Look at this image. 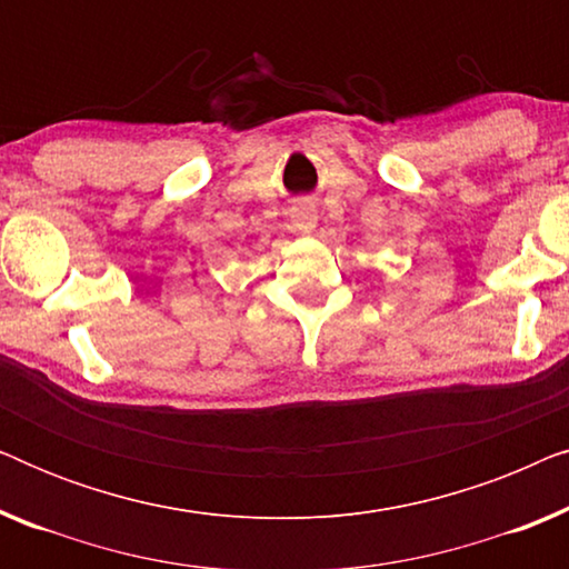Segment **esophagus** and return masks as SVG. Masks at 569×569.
Returning <instances> with one entry per match:
<instances>
[{"mask_svg":"<svg viewBox=\"0 0 569 569\" xmlns=\"http://www.w3.org/2000/svg\"><path fill=\"white\" fill-rule=\"evenodd\" d=\"M290 220H292V228L295 230L310 232V230L316 228L318 214H316V209L310 207V204H298V207L290 209Z\"/></svg>","mask_w":569,"mask_h":569,"instance_id":"esophagus-1","label":"esophagus"}]
</instances>
